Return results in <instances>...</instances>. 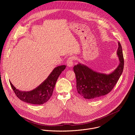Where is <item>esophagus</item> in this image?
I'll list each match as a JSON object with an SVG mask.
<instances>
[{"label":"esophagus","instance_id":"esophagus-1","mask_svg":"<svg viewBox=\"0 0 135 135\" xmlns=\"http://www.w3.org/2000/svg\"><path fill=\"white\" fill-rule=\"evenodd\" d=\"M75 60V57L73 56H70L68 57L67 60V65L69 67H71L73 66V62Z\"/></svg>","mask_w":135,"mask_h":135}]
</instances>
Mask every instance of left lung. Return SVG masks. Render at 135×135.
<instances>
[{
    "label": "left lung",
    "instance_id": "left-lung-1",
    "mask_svg": "<svg viewBox=\"0 0 135 135\" xmlns=\"http://www.w3.org/2000/svg\"><path fill=\"white\" fill-rule=\"evenodd\" d=\"M118 45L117 55L120 64L116 69L109 74L96 72L80 63L74 67L77 91L85 99H98L109 93L117 84L124 67L122 49L120 42H118Z\"/></svg>",
    "mask_w": 135,
    "mask_h": 135
}]
</instances>
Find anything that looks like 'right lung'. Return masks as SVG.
Here are the masks:
<instances>
[{
    "label": "right lung",
    "instance_id": "right-lung-1",
    "mask_svg": "<svg viewBox=\"0 0 135 135\" xmlns=\"http://www.w3.org/2000/svg\"><path fill=\"white\" fill-rule=\"evenodd\" d=\"M66 67L65 65L55 67L42 84L30 91H21L16 89L11 82L10 84L16 95L22 101L35 105L43 104L51 98L56 82Z\"/></svg>",
    "mask_w": 135,
    "mask_h": 135
}]
</instances>
